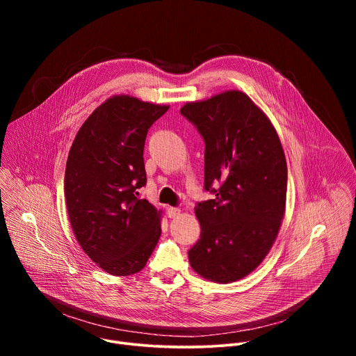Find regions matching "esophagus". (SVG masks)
<instances>
[{
	"label": "esophagus",
	"instance_id": "obj_1",
	"mask_svg": "<svg viewBox=\"0 0 356 356\" xmlns=\"http://www.w3.org/2000/svg\"><path fill=\"white\" fill-rule=\"evenodd\" d=\"M166 213H168V217H170V218H175V217H177V216L180 214V210H179L177 207H168Z\"/></svg>",
	"mask_w": 356,
	"mask_h": 356
}]
</instances>
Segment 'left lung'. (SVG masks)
Listing matches in <instances>:
<instances>
[{"label":"left lung","instance_id":"8db88e82","mask_svg":"<svg viewBox=\"0 0 356 356\" xmlns=\"http://www.w3.org/2000/svg\"><path fill=\"white\" fill-rule=\"evenodd\" d=\"M180 114L204 150V190L213 200L195 204L200 239L190 248L191 268L229 283L255 269L279 232L287 190V165L268 117L242 91H225Z\"/></svg>","mask_w":356,"mask_h":356}]
</instances>
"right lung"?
Here are the masks:
<instances>
[{
  "mask_svg": "<svg viewBox=\"0 0 356 356\" xmlns=\"http://www.w3.org/2000/svg\"><path fill=\"white\" fill-rule=\"evenodd\" d=\"M115 95L81 125L69 152L65 197L83 250L101 269L128 276L146 265L161 238L158 210L138 190L146 184L147 129L166 111Z\"/></svg>",
  "mask_w": 356,
  "mask_h": 356,
  "instance_id": "obj_1",
  "label": "right lung"
}]
</instances>
